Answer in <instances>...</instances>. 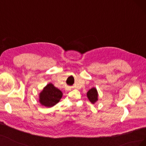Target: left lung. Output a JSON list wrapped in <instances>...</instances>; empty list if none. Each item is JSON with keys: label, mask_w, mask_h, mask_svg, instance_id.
Here are the masks:
<instances>
[{"label": "left lung", "mask_w": 146, "mask_h": 146, "mask_svg": "<svg viewBox=\"0 0 146 146\" xmlns=\"http://www.w3.org/2000/svg\"><path fill=\"white\" fill-rule=\"evenodd\" d=\"M87 98L92 104L98 100V92L96 88H92L86 93Z\"/></svg>", "instance_id": "obj_1"}]
</instances>
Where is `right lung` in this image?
<instances>
[{
    "label": "right lung",
    "mask_w": 146,
    "mask_h": 146,
    "mask_svg": "<svg viewBox=\"0 0 146 146\" xmlns=\"http://www.w3.org/2000/svg\"><path fill=\"white\" fill-rule=\"evenodd\" d=\"M62 96L63 92L49 83L39 92V102L41 105L50 108L58 104Z\"/></svg>",
    "instance_id": "1"
}]
</instances>
